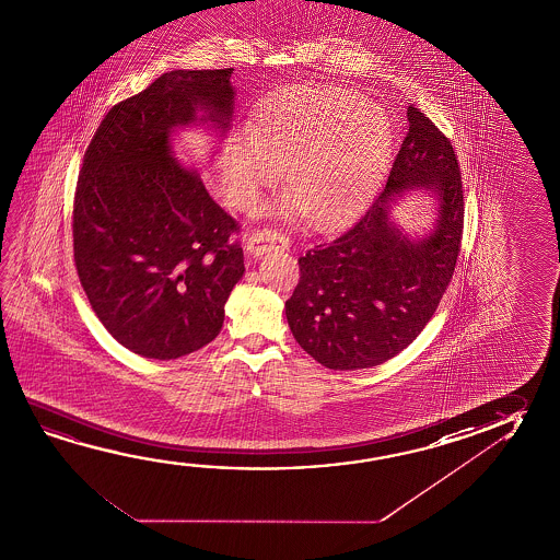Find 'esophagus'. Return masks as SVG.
I'll use <instances>...</instances> for the list:
<instances>
[{"mask_svg":"<svg viewBox=\"0 0 560 560\" xmlns=\"http://www.w3.org/2000/svg\"><path fill=\"white\" fill-rule=\"evenodd\" d=\"M289 240L284 238L283 234H279L276 230L261 229L252 232V236L246 240V252L249 256L259 257L266 254L267 249L279 248V246H287Z\"/></svg>","mask_w":560,"mask_h":560,"instance_id":"1","label":"esophagus"}]
</instances>
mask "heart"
<instances>
[{"label": "heart", "instance_id": "b5f03b06", "mask_svg": "<svg viewBox=\"0 0 560 560\" xmlns=\"http://www.w3.org/2000/svg\"><path fill=\"white\" fill-rule=\"evenodd\" d=\"M385 110L336 85H291L257 105L248 130L222 158V184L234 205H256L261 187L281 182V211L324 226L348 217L383 174L393 152Z\"/></svg>", "mask_w": 560, "mask_h": 560}]
</instances>
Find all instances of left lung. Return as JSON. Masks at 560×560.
Segmentation results:
<instances>
[{"label":"left lung","mask_w":560,"mask_h":560,"mask_svg":"<svg viewBox=\"0 0 560 560\" xmlns=\"http://www.w3.org/2000/svg\"><path fill=\"white\" fill-rule=\"evenodd\" d=\"M408 132L383 191L348 229L299 257L301 279L284 303L299 346L339 371L376 368L425 328L457 264L463 184L447 137L422 110L408 107ZM413 190L436 202L432 229L412 237L392 219Z\"/></svg>","instance_id":"left-lung-1"}]
</instances>
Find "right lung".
<instances>
[{
	"label": "right lung",
	"instance_id": "right-lung-1",
	"mask_svg": "<svg viewBox=\"0 0 560 560\" xmlns=\"http://www.w3.org/2000/svg\"><path fill=\"white\" fill-rule=\"evenodd\" d=\"M232 68L174 70L105 115L83 156L74 261L93 312L120 346L148 359L189 355L219 336L244 252L236 221L175 158L177 130L226 137Z\"/></svg>",
	"mask_w": 560,
	"mask_h": 560
}]
</instances>
